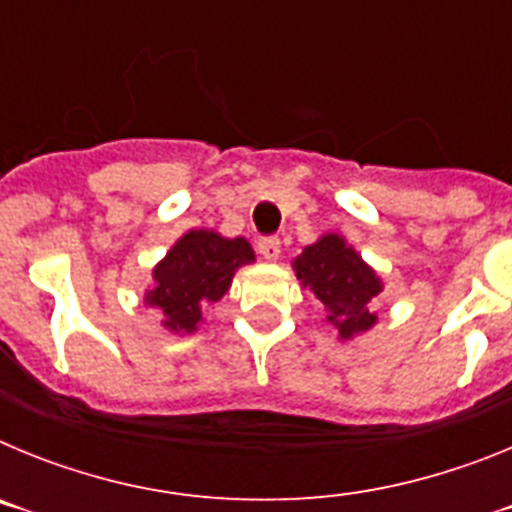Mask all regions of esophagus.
I'll return each mask as SVG.
<instances>
[{
    "label": "esophagus",
    "mask_w": 512,
    "mask_h": 512,
    "mask_svg": "<svg viewBox=\"0 0 512 512\" xmlns=\"http://www.w3.org/2000/svg\"><path fill=\"white\" fill-rule=\"evenodd\" d=\"M259 253L264 256L266 261H277L279 253H282V243H279V238H274V235H269V238H261Z\"/></svg>",
    "instance_id": "34e87169"
}]
</instances>
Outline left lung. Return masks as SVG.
<instances>
[{
	"label": "left lung",
	"instance_id": "1",
	"mask_svg": "<svg viewBox=\"0 0 512 512\" xmlns=\"http://www.w3.org/2000/svg\"><path fill=\"white\" fill-rule=\"evenodd\" d=\"M292 266L302 287L325 305V320L338 330L341 341L366 333L377 323L372 302L382 292V279L341 235L328 233L305 246Z\"/></svg>",
	"mask_w": 512,
	"mask_h": 512
}]
</instances>
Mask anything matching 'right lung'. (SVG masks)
<instances>
[{
  "instance_id": "add662e5",
  "label": "right lung",
  "mask_w": 512,
  "mask_h": 512,
  "mask_svg": "<svg viewBox=\"0 0 512 512\" xmlns=\"http://www.w3.org/2000/svg\"><path fill=\"white\" fill-rule=\"evenodd\" d=\"M256 259L246 238H223L215 230H189L153 269L146 305L161 312V325L194 333L202 307L223 300L235 269Z\"/></svg>"
}]
</instances>
